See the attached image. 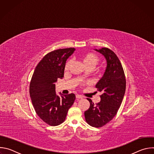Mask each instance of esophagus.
Masks as SVG:
<instances>
[{
	"instance_id": "1",
	"label": "esophagus",
	"mask_w": 154,
	"mask_h": 154,
	"mask_svg": "<svg viewBox=\"0 0 154 154\" xmlns=\"http://www.w3.org/2000/svg\"><path fill=\"white\" fill-rule=\"evenodd\" d=\"M75 97H76L77 99H83V97L82 96H80V95H79V94H77L75 96Z\"/></svg>"
}]
</instances>
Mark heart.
Masks as SVG:
<instances>
[{
    "label": "heart",
    "mask_w": 154,
    "mask_h": 154,
    "mask_svg": "<svg viewBox=\"0 0 154 154\" xmlns=\"http://www.w3.org/2000/svg\"><path fill=\"white\" fill-rule=\"evenodd\" d=\"M81 60L87 69H92L100 61L99 57L95 54L93 53H86L83 54L81 57ZM72 64L71 60L68 61L65 65L64 70L65 71H68L70 68L71 65ZM100 73V70L97 71V74Z\"/></svg>",
    "instance_id": "obj_1"
}]
</instances>
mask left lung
<instances>
[{"mask_svg":"<svg viewBox=\"0 0 154 154\" xmlns=\"http://www.w3.org/2000/svg\"><path fill=\"white\" fill-rule=\"evenodd\" d=\"M94 50L104 56L106 68L96 85L97 90L102 93L100 101L94 105L90 99L87 98L90 106L85 112V118L91 126L101 127L116 115L124 96L126 81L122 64L112 51L106 48Z\"/></svg>","mask_w":154,"mask_h":154,"instance_id":"obj_1","label":"left lung"}]
</instances>
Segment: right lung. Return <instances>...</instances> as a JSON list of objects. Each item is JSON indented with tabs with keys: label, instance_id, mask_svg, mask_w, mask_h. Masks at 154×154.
I'll return each instance as SVG.
<instances>
[{
	"label": "right lung",
	"instance_id": "right-lung-1",
	"mask_svg": "<svg viewBox=\"0 0 154 154\" xmlns=\"http://www.w3.org/2000/svg\"><path fill=\"white\" fill-rule=\"evenodd\" d=\"M74 48L60 49L46 55L34 71L30 84V96L35 112L46 124L56 126L63 123L75 99L71 93L60 96L55 92V82L64 76L67 59Z\"/></svg>",
	"mask_w": 154,
	"mask_h": 154
}]
</instances>
